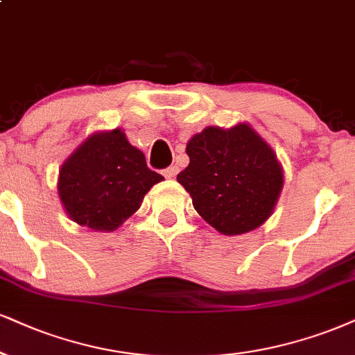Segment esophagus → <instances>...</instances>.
Segmentation results:
<instances>
[{"mask_svg": "<svg viewBox=\"0 0 355 355\" xmlns=\"http://www.w3.org/2000/svg\"><path fill=\"white\" fill-rule=\"evenodd\" d=\"M163 174L168 179H173V178H176V174H178V166H169V168H166L164 171H163Z\"/></svg>", "mask_w": 355, "mask_h": 355, "instance_id": "34e87169", "label": "esophagus"}]
</instances>
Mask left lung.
I'll list each match as a JSON object with an SVG mask.
<instances>
[{
  "label": "left lung",
  "mask_w": 355,
  "mask_h": 355,
  "mask_svg": "<svg viewBox=\"0 0 355 355\" xmlns=\"http://www.w3.org/2000/svg\"><path fill=\"white\" fill-rule=\"evenodd\" d=\"M186 153L189 166L178 182L207 224L224 235H240L268 220L283 189V169L250 125L207 126L189 139Z\"/></svg>",
  "instance_id": "left-lung-1"
}]
</instances>
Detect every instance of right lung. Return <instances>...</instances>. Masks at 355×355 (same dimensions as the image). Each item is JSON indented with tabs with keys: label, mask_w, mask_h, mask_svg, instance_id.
Instances as JSON below:
<instances>
[{
	"label": "right lung",
	"mask_w": 355,
	"mask_h": 355,
	"mask_svg": "<svg viewBox=\"0 0 355 355\" xmlns=\"http://www.w3.org/2000/svg\"><path fill=\"white\" fill-rule=\"evenodd\" d=\"M163 179L116 128L90 135L64 161L57 191L73 222L113 232L138 211L148 191Z\"/></svg>",
	"instance_id": "right-lung-1"
}]
</instances>
